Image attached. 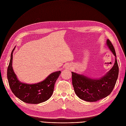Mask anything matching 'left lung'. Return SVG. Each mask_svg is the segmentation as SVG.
<instances>
[{
    "label": "left lung",
    "mask_w": 126,
    "mask_h": 126,
    "mask_svg": "<svg viewBox=\"0 0 126 126\" xmlns=\"http://www.w3.org/2000/svg\"><path fill=\"white\" fill-rule=\"evenodd\" d=\"M107 46L115 56V62L109 71L99 78H91L71 72L72 83L75 92L82 100L88 102L99 100L108 96L115 87L119 73L116 54L111 41L107 40Z\"/></svg>",
    "instance_id": "8db88e82"
}]
</instances>
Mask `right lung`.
Segmentation results:
<instances>
[{
  "label": "right lung",
  "instance_id": "obj_1",
  "mask_svg": "<svg viewBox=\"0 0 126 126\" xmlns=\"http://www.w3.org/2000/svg\"><path fill=\"white\" fill-rule=\"evenodd\" d=\"M7 69V78L13 94L21 101L27 104H38L48 100L54 92L55 83L61 73L60 71L52 72L43 81L34 84L20 82L14 71L12 66L13 55Z\"/></svg>",
  "mask_w": 126,
  "mask_h": 126
}]
</instances>
